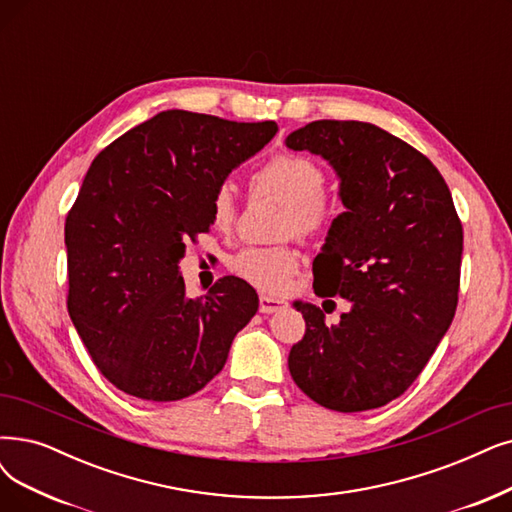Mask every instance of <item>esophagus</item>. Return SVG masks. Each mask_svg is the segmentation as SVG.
I'll return each mask as SVG.
<instances>
[{"label": "esophagus", "mask_w": 512, "mask_h": 512, "mask_svg": "<svg viewBox=\"0 0 512 512\" xmlns=\"http://www.w3.org/2000/svg\"><path fill=\"white\" fill-rule=\"evenodd\" d=\"M283 309H288V302H285V300L273 298V296H267V294L260 296V313L271 315V313H277V311H283Z\"/></svg>", "instance_id": "obj_1"}]
</instances>
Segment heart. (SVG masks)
<instances>
[{
    "instance_id": "1",
    "label": "heart",
    "mask_w": 512,
    "mask_h": 512,
    "mask_svg": "<svg viewBox=\"0 0 512 512\" xmlns=\"http://www.w3.org/2000/svg\"><path fill=\"white\" fill-rule=\"evenodd\" d=\"M250 187L285 203L283 231L302 237L323 233L336 216V203L323 193L325 170L311 157L279 153L252 174ZM214 227L227 231L237 216V199L229 185L214 191L210 201ZM231 269L262 292H283L298 271V254L290 245H252L231 260Z\"/></svg>"
}]
</instances>
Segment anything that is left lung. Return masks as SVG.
I'll return each instance as SVG.
<instances>
[{
    "label": "left lung",
    "instance_id": "left-lung-1",
    "mask_svg": "<svg viewBox=\"0 0 512 512\" xmlns=\"http://www.w3.org/2000/svg\"><path fill=\"white\" fill-rule=\"evenodd\" d=\"M285 147L321 155L340 178L346 212L313 262V288L351 302L336 325L294 302L306 332L290 374L327 410H374L412 386L456 315L462 224L452 193L431 159L365 121H311Z\"/></svg>",
    "mask_w": 512,
    "mask_h": 512
}]
</instances>
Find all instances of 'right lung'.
I'll use <instances>...</instances> for the list:
<instances>
[{"instance_id": "right-lung-1", "label": "right lung", "mask_w": 512, "mask_h": 512, "mask_svg": "<svg viewBox=\"0 0 512 512\" xmlns=\"http://www.w3.org/2000/svg\"><path fill=\"white\" fill-rule=\"evenodd\" d=\"M277 134L275 121L237 124L161 111L102 149L65 222L69 315L111 384L145 401L201 391L258 311L239 277L187 298L178 262L210 229L227 176Z\"/></svg>"}]
</instances>
